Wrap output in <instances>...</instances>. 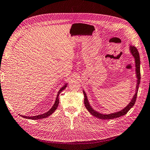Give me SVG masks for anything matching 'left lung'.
I'll return each mask as SVG.
<instances>
[{
  "label": "left lung",
  "instance_id": "1",
  "mask_svg": "<svg viewBox=\"0 0 150 150\" xmlns=\"http://www.w3.org/2000/svg\"><path fill=\"white\" fill-rule=\"evenodd\" d=\"M129 50L132 57L134 59V63H135V71H136V90L135 93L134 94L133 97H132L131 101L129 102L125 108H123L121 110H119L117 112L109 113V114H104L101 113L100 112H98L97 110L94 109L92 105L90 104V102L88 100V97L87 96V93H85V91L83 89V93L84 95V104L85 108H87V110L91 113L93 116H95L97 118H99L100 119H112L114 118H117L119 117L122 116V115L127 114V112L129 111L132 106L135 104V102L136 100L137 94H138V91L139 88V85L140 83V79H141V75H140V58L139 54L138 53V50L136 49V47L129 45Z\"/></svg>",
  "mask_w": 150,
  "mask_h": 150
}]
</instances>
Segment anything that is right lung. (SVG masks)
Returning <instances> with one entry per match:
<instances>
[{"label": "right lung", "mask_w": 150, "mask_h": 150, "mask_svg": "<svg viewBox=\"0 0 150 150\" xmlns=\"http://www.w3.org/2000/svg\"><path fill=\"white\" fill-rule=\"evenodd\" d=\"M67 84L68 83H65V85H63V86L59 90V91L57 93V98H56V100H55L54 103L53 104V105L52 106V108H51L48 111H47L46 112L44 113V114H40V115H35V116H25V115H20L21 117H23L25 119H33V120H38V119H43L45 117H48V116L51 114H52L55 110H56L58 108V104H59V93H60L64 89H65L67 87Z\"/></svg>", "instance_id": "right-lung-1"}]
</instances>
